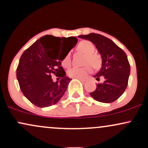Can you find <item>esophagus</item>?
I'll list each match as a JSON object with an SVG mask.
<instances>
[{"instance_id":"obj_1","label":"esophagus","mask_w":148,"mask_h":148,"mask_svg":"<svg viewBox=\"0 0 148 148\" xmlns=\"http://www.w3.org/2000/svg\"><path fill=\"white\" fill-rule=\"evenodd\" d=\"M79 79V81H81V82H82V83L86 82V80H85V79Z\"/></svg>"}]
</instances>
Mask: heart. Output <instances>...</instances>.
<instances>
[{"mask_svg": "<svg viewBox=\"0 0 148 148\" xmlns=\"http://www.w3.org/2000/svg\"><path fill=\"white\" fill-rule=\"evenodd\" d=\"M77 49L79 51L84 53L86 55L84 64H90L94 68H98L101 64V57L95 52V47L94 44L88 40H83L80 42L77 46ZM62 65L64 67H69L72 63L71 55L69 53L66 54L62 60ZM92 72V67L90 65H86L83 67H74L67 71V74L69 77L76 78V79H84L88 74Z\"/></svg>", "mask_w": 148, "mask_h": 148, "instance_id": "obj_1", "label": "heart"}]
</instances>
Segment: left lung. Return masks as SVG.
Segmentation results:
<instances>
[{
	"label": "left lung",
	"instance_id": "1",
	"mask_svg": "<svg viewBox=\"0 0 148 148\" xmlns=\"http://www.w3.org/2000/svg\"><path fill=\"white\" fill-rule=\"evenodd\" d=\"M79 37L90 41L95 45L102 58V66L95 75L98 84L90 95L97 101L111 103L120 97L126 90L130 74V65L125 51L108 37L97 33L79 35Z\"/></svg>",
	"mask_w": 148,
	"mask_h": 148
}]
</instances>
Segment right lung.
Listing matches in <instances>:
<instances>
[{"label":"right lung","mask_w":148,"mask_h":148,"mask_svg":"<svg viewBox=\"0 0 148 148\" xmlns=\"http://www.w3.org/2000/svg\"><path fill=\"white\" fill-rule=\"evenodd\" d=\"M64 37L45 35L37 40L21 55L16 69L20 89L32 103L38 107L56 104L64 95L71 79L61 67L64 56L60 53ZM73 40V47L78 40ZM57 76V81H52L51 76Z\"/></svg>","instance_id":"obj_1"}]
</instances>
